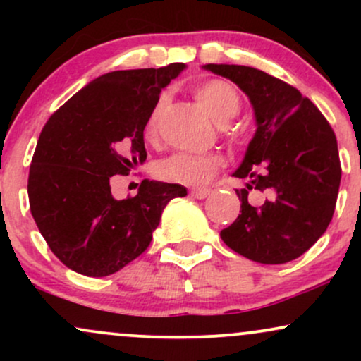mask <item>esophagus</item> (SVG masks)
<instances>
[{
  "instance_id": "34e87169",
  "label": "esophagus",
  "mask_w": 361,
  "mask_h": 361,
  "mask_svg": "<svg viewBox=\"0 0 361 361\" xmlns=\"http://www.w3.org/2000/svg\"><path fill=\"white\" fill-rule=\"evenodd\" d=\"M190 195L195 198H198V200H202V198H207L210 195V190L207 188H193L192 192H190Z\"/></svg>"
}]
</instances>
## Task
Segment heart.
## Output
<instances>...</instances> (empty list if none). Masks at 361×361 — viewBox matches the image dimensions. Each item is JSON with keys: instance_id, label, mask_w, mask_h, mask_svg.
<instances>
[{"instance_id": "1", "label": "heart", "mask_w": 361, "mask_h": 361, "mask_svg": "<svg viewBox=\"0 0 361 361\" xmlns=\"http://www.w3.org/2000/svg\"><path fill=\"white\" fill-rule=\"evenodd\" d=\"M193 94L198 103L212 115L215 122L221 123L224 134H231L233 127L227 122L234 118L241 109V97L238 90L224 80H207L195 86ZM166 94H161L152 110L149 111L146 126H144V135L147 140L157 137V127H159L161 114L166 106ZM221 166L222 157L215 152H207V154L176 152L157 164L156 175L161 180L173 181V183L202 185L212 180Z\"/></svg>"}]
</instances>
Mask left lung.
Instances as JSON below:
<instances>
[{
    "mask_svg": "<svg viewBox=\"0 0 361 361\" xmlns=\"http://www.w3.org/2000/svg\"><path fill=\"white\" fill-rule=\"evenodd\" d=\"M250 98L256 134L235 178L241 214L221 231L222 241L244 258L280 264L299 258L326 233L336 207L341 163L333 128L309 98L270 74L235 64H207ZM251 191L263 202H247Z\"/></svg>",
    "mask_w": 361,
    "mask_h": 361,
    "instance_id": "8db88e82",
    "label": "left lung"
}]
</instances>
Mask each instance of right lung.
Returning a JSON list of instances; mask_svg holds the SVG:
<instances>
[{
	"label": "right lung",
	"mask_w": 361,
	"mask_h": 361,
	"mask_svg": "<svg viewBox=\"0 0 361 361\" xmlns=\"http://www.w3.org/2000/svg\"><path fill=\"white\" fill-rule=\"evenodd\" d=\"M185 69L106 73L47 120L28 173L32 217L59 261L86 276L122 270L151 244L176 183L142 180L135 197L117 200L111 176L128 175L147 157L144 126L161 90Z\"/></svg>",
	"instance_id": "obj_1"
}]
</instances>
